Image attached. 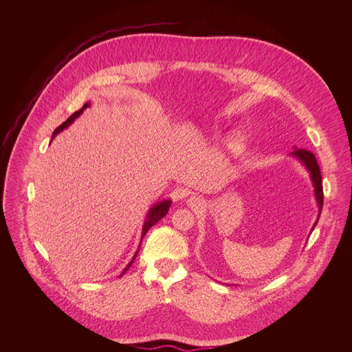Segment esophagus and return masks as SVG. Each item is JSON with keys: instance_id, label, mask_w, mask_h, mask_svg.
<instances>
[{"instance_id": "1", "label": "esophagus", "mask_w": 352, "mask_h": 352, "mask_svg": "<svg viewBox=\"0 0 352 352\" xmlns=\"http://www.w3.org/2000/svg\"><path fill=\"white\" fill-rule=\"evenodd\" d=\"M204 204H205L204 200L200 199V197H197V196H190V197L188 199V205H189V208H192V209L202 208Z\"/></svg>"}]
</instances>
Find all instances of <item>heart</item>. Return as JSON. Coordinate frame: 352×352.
Returning <instances> with one entry per match:
<instances>
[{
	"label": "heart",
	"instance_id": "b5f03b06",
	"mask_svg": "<svg viewBox=\"0 0 352 352\" xmlns=\"http://www.w3.org/2000/svg\"><path fill=\"white\" fill-rule=\"evenodd\" d=\"M241 143H242L241 136H239V135H234V136L230 139L228 146H230V148H232V150H238V148L241 147Z\"/></svg>",
	"mask_w": 352,
	"mask_h": 352
}]
</instances>
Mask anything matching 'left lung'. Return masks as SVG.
Returning a JSON list of instances; mask_svg holds the SVG:
<instances>
[{
	"mask_svg": "<svg viewBox=\"0 0 352 352\" xmlns=\"http://www.w3.org/2000/svg\"><path fill=\"white\" fill-rule=\"evenodd\" d=\"M291 157L296 159L300 164H302L309 175H311V181H312V185H314V193H315V199H316V204H318V219L311 230V232L315 230L318 221H319V217H320V213H322V208H323V186H322V175H320V168L318 166V162L315 159V155L308 152V150L305 148H296L292 150V152L289 153Z\"/></svg>",
	"mask_w": 352,
	"mask_h": 352,
	"instance_id": "8db88e82",
	"label": "left lung"
}]
</instances>
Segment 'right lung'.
Here are the masks:
<instances>
[{"label": "right lung", "instance_id": "add662e5", "mask_svg": "<svg viewBox=\"0 0 352 352\" xmlns=\"http://www.w3.org/2000/svg\"><path fill=\"white\" fill-rule=\"evenodd\" d=\"M87 107H90V103H85V106L80 109V110H78L76 113H74L65 122H63L54 132H53V136H52V142H53V139L60 133V132H63L64 129H67ZM170 205H171V199H163V200H160V202H157V204H155L152 208L148 209V212H147V214H146V219H144V223H143V227H142V235H140V243H142V239H143V236L146 235V232L148 231V228L150 227H153L159 220H162L167 213H168V209H170ZM140 243H139V246H138V249H136V252H135V255H133V258L131 259V262L126 265V267L122 270V273L120 274V277H122L124 274H125V272L131 267V265L133 263V261H135V258L138 256V254H139V248H140Z\"/></svg>", "mask_w": 352, "mask_h": 352}]
</instances>
